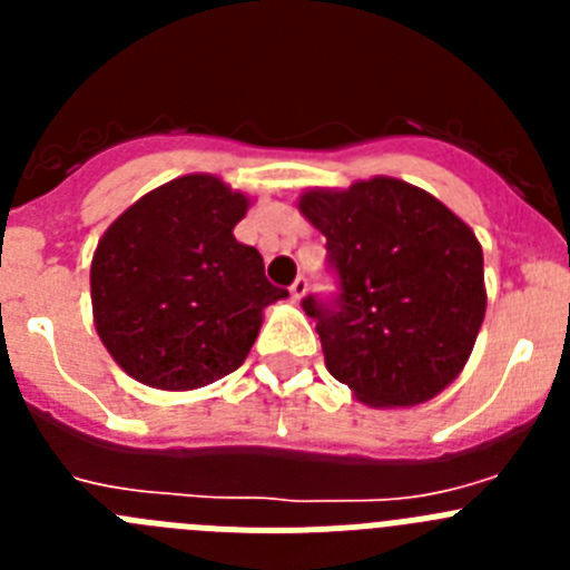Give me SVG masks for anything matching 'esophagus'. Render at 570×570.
Here are the masks:
<instances>
[{
	"mask_svg": "<svg viewBox=\"0 0 570 570\" xmlns=\"http://www.w3.org/2000/svg\"><path fill=\"white\" fill-rule=\"evenodd\" d=\"M305 294H308V279H305V276H296L294 285H291V299L302 302L305 299Z\"/></svg>",
	"mask_w": 570,
	"mask_h": 570,
	"instance_id": "34e87169",
	"label": "esophagus"
}]
</instances>
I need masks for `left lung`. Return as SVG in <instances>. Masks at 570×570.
Instances as JSON below:
<instances>
[{
    "label": "left lung",
    "mask_w": 570,
    "mask_h": 570,
    "mask_svg": "<svg viewBox=\"0 0 570 570\" xmlns=\"http://www.w3.org/2000/svg\"><path fill=\"white\" fill-rule=\"evenodd\" d=\"M299 214L328 239L340 274L316 320L325 367L367 407L434 400L462 374L485 320L482 245L451 208L394 176L308 188Z\"/></svg>",
    "instance_id": "obj_1"
}]
</instances>
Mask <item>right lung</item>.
<instances>
[{"label": "right lung", "instance_id": "1", "mask_svg": "<svg viewBox=\"0 0 570 570\" xmlns=\"http://www.w3.org/2000/svg\"><path fill=\"white\" fill-rule=\"evenodd\" d=\"M250 196L214 174L148 190L116 216L90 262L94 325L125 374L159 391H194L245 362L262 311L288 291L262 254L236 242Z\"/></svg>", "mask_w": 570, "mask_h": 570}]
</instances>
